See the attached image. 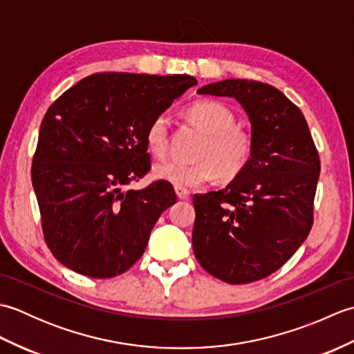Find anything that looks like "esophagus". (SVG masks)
Returning a JSON list of instances; mask_svg holds the SVG:
<instances>
[{
    "mask_svg": "<svg viewBox=\"0 0 354 354\" xmlns=\"http://www.w3.org/2000/svg\"><path fill=\"white\" fill-rule=\"evenodd\" d=\"M175 192H176V196L179 199H189L190 198V192L187 189H181V187H175Z\"/></svg>",
    "mask_w": 354,
    "mask_h": 354,
    "instance_id": "esophagus-1",
    "label": "esophagus"
}]
</instances>
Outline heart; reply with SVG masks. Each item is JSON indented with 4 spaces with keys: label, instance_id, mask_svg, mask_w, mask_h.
I'll use <instances>...</instances> for the list:
<instances>
[{
    "label": "heart",
    "instance_id": "heart-1",
    "mask_svg": "<svg viewBox=\"0 0 354 354\" xmlns=\"http://www.w3.org/2000/svg\"><path fill=\"white\" fill-rule=\"evenodd\" d=\"M194 124L208 133L198 162L169 160L155 164L153 175L181 189H196L219 175L234 178L243 170L251 155V140L236 129L234 114L225 104L213 100L196 102L187 111ZM149 152L164 158L169 152V120L164 114L152 120L146 131Z\"/></svg>",
    "mask_w": 354,
    "mask_h": 354
}]
</instances>
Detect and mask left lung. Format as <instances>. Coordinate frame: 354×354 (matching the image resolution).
I'll return each instance as SVG.
<instances>
[{"mask_svg": "<svg viewBox=\"0 0 354 354\" xmlns=\"http://www.w3.org/2000/svg\"><path fill=\"white\" fill-rule=\"evenodd\" d=\"M232 97L251 123V155L222 190L194 194L193 251L201 266L230 284L261 280L307 239L319 156L303 112L277 88L225 79L198 89Z\"/></svg>", "mask_w": 354, "mask_h": 354, "instance_id": "8db88e82", "label": "left lung"}]
</instances>
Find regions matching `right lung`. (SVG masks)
Segmentation results:
<instances>
[{"instance_id": "obj_1", "label": "right lung", "mask_w": 354, "mask_h": 354, "mask_svg": "<svg viewBox=\"0 0 354 354\" xmlns=\"http://www.w3.org/2000/svg\"><path fill=\"white\" fill-rule=\"evenodd\" d=\"M198 80L185 74L102 73L77 82L48 108L33 156L32 183L50 251L93 278L126 272L145 252L170 183L123 187L150 169L146 131Z\"/></svg>"}]
</instances>
